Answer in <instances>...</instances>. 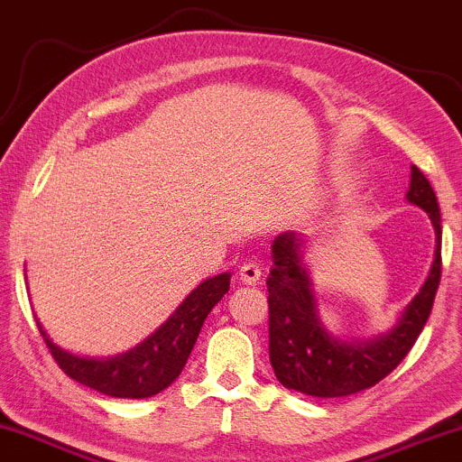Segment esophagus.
<instances>
[{
    "mask_svg": "<svg viewBox=\"0 0 462 462\" xmlns=\"http://www.w3.org/2000/svg\"><path fill=\"white\" fill-rule=\"evenodd\" d=\"M238 279H241L243 282H257L262 279V268H260V263L257 262H254V260H249V262H245L241 268H238Z\"/></svg>",
    "mask_w": 462,
    "mask_h": 462,
    "instance_id": "34e87169",
    "label": "esophagus"
}]
</instances>
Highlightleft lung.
Returning a JSON list of instances; mask_svg holds the SVG:
<instances>
[{
  "label": "left lung",
  "mask_w": 462,
  "mask_h": 462,
  "mask_svg": "<svg viewBox=\"0 0 462 462\" xmlns=\"http://www.w3.org/2000/svg\"><path fill=\"white\" fill-rule=\"evenodd\" d=\"M405 199L420 207L435 227V257L427 281L389 331L367 340H344L319 317L312 279L304 260L309 241L289 230L273 241L266 281L270 309V364L285 389L310 397H346L389 376L414 346L431 315L441 279V215L431 183L411 167Z\"/></svg>",
  "instance_id": "obj_1"
}]
</instances>
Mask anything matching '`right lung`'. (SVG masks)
<instances>
[{
	"mask_svg": "<svg viewBox=\"0 0 462 462\" xmlns=\"http://www.w3.org/2000/svg\"><path fill=\"white\" fill-rule=\"evenodd\" d=\"M227 289L230 273L202 281L152 336L126 353L107 359L73 355L54 344L40 321L38 328L54 361L76 383L109 397L145 399L175 383L192 353L207 315L227 293Z\"/></svg>",
	"mask_w": 462,
	"mask_h": 462,
	"instance_id": "obj_1",
	"label": "right lung"
}]
</instances>
